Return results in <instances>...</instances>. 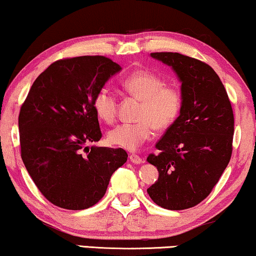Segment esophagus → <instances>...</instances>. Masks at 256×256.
<instances>
[{
    "label": "esophagus",
    "instance_id": "obj_1",
    "mask_svg": "<svg viewBox=\"0 0 256 256\" xmlns=\"http://www.w3.org/2000/svg\"><path fill=\"white\" fill-rule=\"evenodd\" d=\"M130 161H131L133 164H141V163H142L144 161H142V158H140V156H138V155H136V154H132V155H130Z\"/></svg>",
    "mask_w": 256,
    "mask_h": 256
}]
</instances>
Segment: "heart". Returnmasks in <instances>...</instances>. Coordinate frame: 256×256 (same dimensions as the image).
Returning a JSON list of instances; mask_svg holds the SVG:
<instances>
[{"instance_id": "1", "label": "heart", "mask_w": 256, "mask_h": 256, "mask_svg": "<svg viewBox=\"0 0 256 256\" xmlns=\"http://www.w3.org/2000/svg\"><path fill=\"white\" fill-rule=\"evenodd\" d=\"M124 90L140 100L136 123L120 124L110 130V144L134 152L150 138L152 128L163 131L174 123L182 110V95L176 86L166 85L164 79L147 70H136L122 82ZM93 108L98 117L112 123L117 116V98L106 87L94 95Z\"/></svg>"}]
</instances>
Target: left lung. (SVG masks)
Wrapping results in <instances>:
<instances>
[{"label":"left lung","mask_w":256,"mask_h":256,"mask_svg":"<svg viewBox=\"0 0 256 256\" xmlns=\"http://www.w3.org/2000/svg\"><path fill=\"white\" fill-rule=\"evenodd\" d=\"M171 66L182 82V110L156 144L148 163L158 179L147 190L169 210L194 207L209 196L230 162L234 118L224 85L204 62L178 52H152Z\"/></svg>","instance_id":"8db88e82"}]
</instances>
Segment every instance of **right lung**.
Returning a JSON list of instances; mask_svg holds the SVG:
<instances>
[{
  "label": "right lung",
  "instance_id": "1",
  "mask_svg": "<svg viewBox=\"0 0 256 256\" xmlns=\"http://www.w3.org/2000/svg\"><path fill=\"white\" fill-rule=\"evenodd\" d=\"M120 70L104 56L56 60L36 79L22 106V160L36 188L57 207L94 206L126 162L122 148L87 146L102 136L94 95Z\"/></svg>",
  "mask_w": 256,
  "mask_h": 256
}]
</instances>
